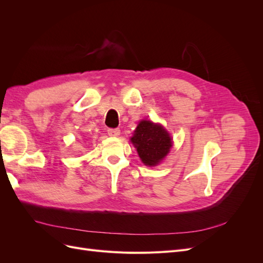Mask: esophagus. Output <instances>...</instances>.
<instances>
[{
	"mask_svg": "<svg viewBox=\"0 0 263 263\" xmlns=\"http://www.w3.org/2000/svg\"><path fill=\"white\" fill-rule=\"evenodd\" d=\"M107 133L110 137H118L119 135H121V130H119V128H109Z\"/></svg>",
	"mask_w": 263,
	"mask_h": 263,
	"instance_id": "esophagus-1",
	"label": "esophagus"
}]
</instances>
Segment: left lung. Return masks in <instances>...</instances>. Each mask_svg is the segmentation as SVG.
<instances>
[{"label": "left lung", "instance_id": "8db88e82", "mask_svg": "<svg viewBox=\"0 0 263 263\" xmlns=\"http://www.w3.org/2000/svg\"><path fill=\"white\" fill-rule=\"evenodd\" d=\"M141 161L146 165H156L166 156L172 147L169 134L161 125L141 121L132 137Z\"/></svg>", "mask_w": 263, "mask_h": 263}]
</instances>
